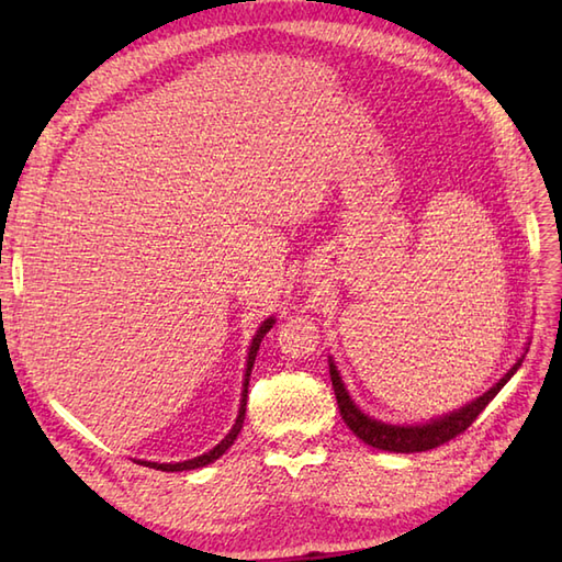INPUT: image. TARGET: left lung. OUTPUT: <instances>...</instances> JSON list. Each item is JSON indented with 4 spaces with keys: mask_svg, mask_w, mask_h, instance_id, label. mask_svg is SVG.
<instances>
[{
    "mask_svg": "<svg viewBox=\"0 0 562 562\" xmlns=\"http://www.w3.org/2000/svg\"><path fill=\"white\" fill-rule=\"evenodd\" d=\"M519 367H521V360H517V364L512 367L509 372L499 379L491 391H485L481 398H475L469 405H463V408L453 411L449 415H441V417H437V420H429L425 425H389V423H381V420H374V417L364 415L350 398V393H348V389H345L342 379L338 374V367L333 364V360H330V381H333V391H336V401H338V408H340L345 425H348L352 432L364 441V445L381 449V451L413 453V451L437 449L441 445H447V441H451L453 437L463 435L465 429L473 425L475 417L485 411V405L497 396L499 389H503L507 381L515 376Z\"/></svg>",
    "mask_w": 562,
    "mask_h": 562,
    "instance_id": "1",
    "label": "left lung"
}]
</instances>
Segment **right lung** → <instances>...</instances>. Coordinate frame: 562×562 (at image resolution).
Listing matches in <instances>:
<instances>
[{"label": "right lung", "instance_id": "right-lung-1", "mask_svg": "<svg viewBox=\"0 0 562 562\" xmlns=\"http://www.w3.org/2000/svg\"><path fill=\"white\" fill-rule=\"evenodd\" d=\"M272 324H274V318L270 316L268 321H262L260 324V328H258V333L254 336V342H250V348H248V360H246V379H244V393H241V408H238V417H236V423H234V427L229 429V435H226L217 447L214 449H210L207 453H202V457H195V459H190V461H181V463H157V461H139V463H145V465H149V469H157V471H190V469H202V465H207V463H212V461H217L222 453L229 449L232 445H234V439H236V435L241 432V427H244V417H246V396H248V379H250V369H254V362H256V355H258V348H260V340L266 338V333L272 328Z\"/></svg>", "mask_w": 562, "mask_h": 562}]
</instances>
